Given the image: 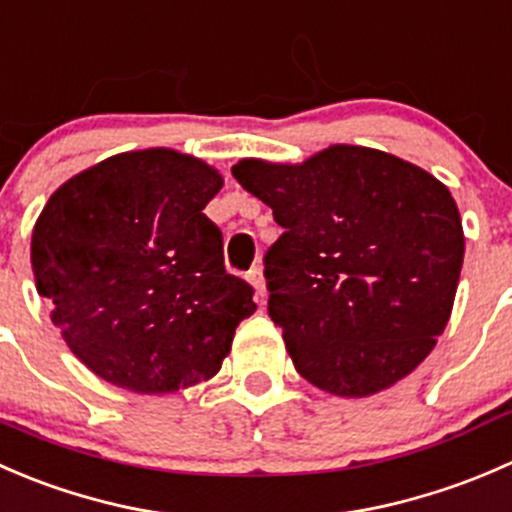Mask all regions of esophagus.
<instances>
[{
	"label": "esophagus",
	"instance_id": "34e87169",
	"mask_svg": "<svg viewBox=\"0 0 512 512\" xmlns=\"http://www.w3.org/2000/svg\"><path fill=\"white\" fill-rule=\"evenodd\" d=\"M249 281H251V286L256 288V293L258 296H266V278H263V268L261 266H254L249 271Z\"/></svg>",
	"mask_w": 512,
	"mask_h": 512
}]
</instances>
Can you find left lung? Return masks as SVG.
I'll use <instances>...</instances> for the list:
<instances>
[{"mask_svg":"<svg viewBox=\"0 0 512 512\" xmlns=\"http://www.w3.org/2000/svg\"><path fill=\"white\" fill-rule=\"evenodd\" d=\"M283 234L263 256L268 316L321 391L363 398L433 351L463 266V224L435 176L386 151L336 144L298 166L231 169Z\"/></svg>","mask_w":512,"mask_h":512,"instance_id":"8db88e82","label":"left lung"}]
</instances>
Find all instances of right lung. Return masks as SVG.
<instances>
[{
    "label": "right lung",
    "instance_id": "1",
    "mask_svg": "<svg viewBox=\"0 0 512 512\" xmlns=\"http://www.w3.org/2000/svg\"><path fill=\"white\" fill-rule=\"evenodd\" d=\"M221 184L194 156L146 149L91 166L47 201L32 234L37 291L99 378L171 393L221 368L236 326L256 311L204 214Z\"/></svg>",
    "mask_w": 512,
    "mask_h": 512
}]
</instances>
